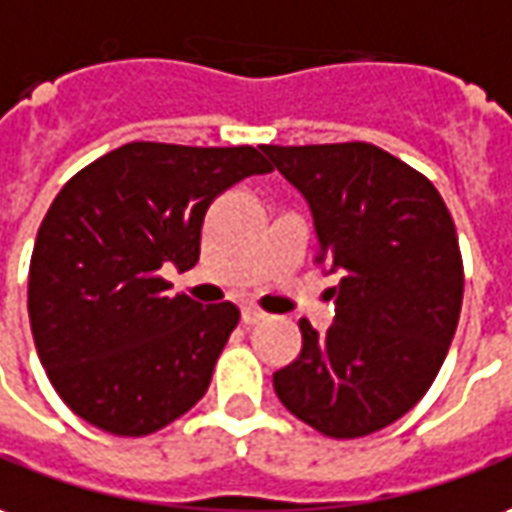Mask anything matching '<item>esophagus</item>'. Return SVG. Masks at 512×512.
Returning a JSON list of instances; mask_svg holds the SVG:
<instances>
[{"label": "esophagus", "mask_w": 512, "mask_h": 512, "mask_svg": "<svg viewBox=\"0 0 512 512\" xmlns=\"http://www.w3.org/2000/svg\"><path fill=\"white\" fill-rule=\"evenodd\" d=\"M264 312L262 309H256V306H245V309H242V323H245V326H256V323H262L264 320Z\"/></svg>", "instance_id": "esophagus-1"}]
</instances>
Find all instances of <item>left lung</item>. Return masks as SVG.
Returning a JSON list of instances; mask_svg holds the SVG:
<instances>
[{
  "instance_id": "obj_1",
  "label": "left lung",
  "mask_w": 512,
  "mask_h": 512,
  "mask_svg": "<svg viewBox=\"0 0 512 512\" xmlns=\"http://www.w3.org/2000/svg\"><path fill=\"white\" fill-rule=\"evenodd\" d=\"M306 197L315 264L340 273L334 323L301 320V354L273 373L278 401L334 440L373 435L410 412L449 354L463 306V253L432 181L368 142L267 144Z\"/></svg>"
}]
</instances>
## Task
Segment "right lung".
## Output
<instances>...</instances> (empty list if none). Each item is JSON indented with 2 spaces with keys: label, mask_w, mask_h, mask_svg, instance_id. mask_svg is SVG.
Segmentation results:
<instances>
[{
  "label": "right lung",
  "mask_w": 512,
  "mask_h": 512,
  "mask_svg": "<svg viewBox=\"0 0 512 512\" xmlns=\"http://www.w3.org/2000/svg\"><path fill=\"white\" fill-rule=\"evenodd\" d=\"M262 153L130 142L63 183L35 236L27 312L38 359L74 415L144 438L209 390L239 309L167 295L161 267H195L214 197L273 172Z\"/></svg>",
  "instance_id": "right-lung-1"
}]
</instances>
